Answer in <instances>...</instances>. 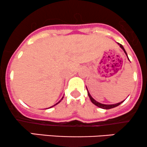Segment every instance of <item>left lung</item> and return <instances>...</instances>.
<instances>
[{"label": "left lung", "mask_w": 147, "mask_h": 147, "mask_svg": "<svg viewBox=\"0 0 147 147\" xmlns=\"http://www.w3.org/2000/svg\"><path fill=\"white\" fill-rule=\"evenodd\" d=\"M118 44H119V47H121V49H122V50L123 51H124L125 54H126V56H127V57H128V60H129V58H128V55H127V53H126V51H125L124 48L123 47V46L121 45V44H119V43H118ZM87 94H88V96H89V97H90V100H91V101H92V103H94V104L95 105H96V106L99 107V108H103V109H105V110L111 109V108H115V107L118 106V105H119L120 104H121V103H122L124 101V100H123V101H121V102H119V103H116V104H112V105H106V104H103V103H98V102H97L96 100H95L94 99V98H92V96L90 95V92H88V90H87Z\"/></svg>", "instance_id": "left-lung-1"}]
</instances>
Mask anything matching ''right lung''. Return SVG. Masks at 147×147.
<instances>
[{
  "mask_svg": "<svg viewBox=\"0 0 147 147\" xmlns=\"http://www.w3.org/2000/svg\"><path fill=\"white\" fill-rule=\"evenodd\" d=\"M62 98H63V97H62V99H61L60 100V101H59L58 102V103H56V104H55V105H53V106H51V107H50V108H52V107H53V106H55V105H57V104H58V103H60V102L61 101V100H62Z\"/></svg>",
  "mask_w": 147,
  "mask_h": 147,
  "instance_id": "obj_1",
  "label": "right lung"
}]
</instances>
